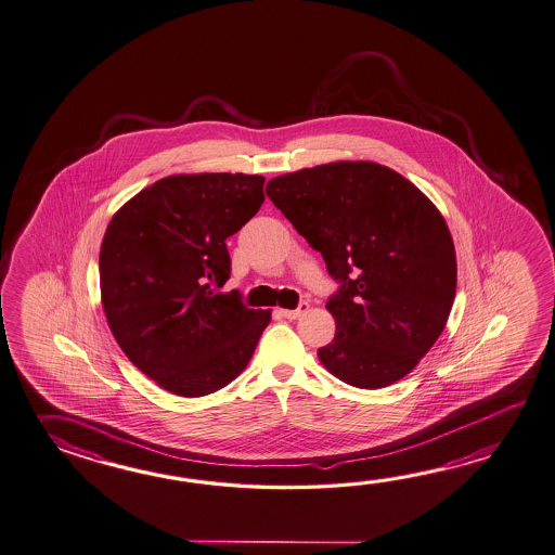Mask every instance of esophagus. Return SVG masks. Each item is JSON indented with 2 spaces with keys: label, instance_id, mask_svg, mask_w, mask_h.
Listing matches in <instances>:
<instances>
[{
  "label": "esophagus",
  "instance_id": "1",
  "mask_svg": "<svg viewBox=\"0 0 555 555\" xmlns=\"http://www.w3.org/2000/svg\"><path fill=\"white\" fill-rule=\"evenodd\" d=\"M308 308H310V305H308V302H302V305L298 306L296 310H286V308H281L279 312H281V317L288 318V320H296V318H300L302 314H306V312H308Z\"/></svg>",
  "mask_w": 555,
  "mask_h": 555
}]
</instances>
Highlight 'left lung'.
<instances>
[{"mask_svg": "<svg viewBox=\"0 0 555 555\" xmlns=\"http://www.w3.org/2000/svg\"><path fill=\"white\" fill-rule=\"evenodd\" d=\"M267 195L341 283L326 305L336 336L318 350L322 365L360 389L411 374L441 336L456 293L441 211L408 178L363 159L272 178Z\"/></svg>", "mask_w": 555, "mask_h": 555, "instance_id": "left-lung-1", "label": "left lung"}]
</instances>
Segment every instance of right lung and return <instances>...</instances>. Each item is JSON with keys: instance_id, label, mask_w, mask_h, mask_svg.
I'll list each match as a JSON object with an SVG mask.
<instances>
[{"instance_id": "add662e5", "label": "right lung", "mask_w": 555, "mask_h": 555, "mask_svg": "<svg viewBox=\"0 0 555 555\" xmlns=\"http://www.w3.org/2000/svg\"><path fill=\"white\" fill-rule=\"evenodd\" d=\"M262 176L178 173L128 199L101 245V300L126 358L180 397L216 393L253 358L271 310L214 293L231 274L227 237L264 202Z\"/></svg>"}]
</instances>
